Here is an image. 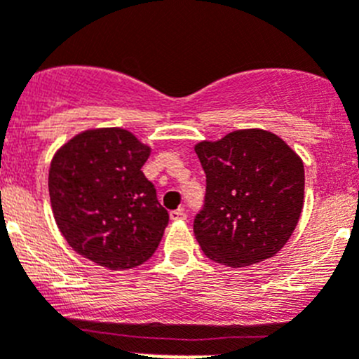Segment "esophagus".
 Listing matches in <instances>:
<instances>
[{
  "instance_id": "obj_1",
  "label": "esophagus",
  "mask_w": 359,
  "mask_h": 359,
  "mask_svg": "<svg viewBox=\"0 0 359 359\" xmlns=\"http://www.w3.org/2000/svg\"><path fill=\"white\" fill-rule=\"evenodd\" d=\"M170 217H172L173 221H184V219H186V212H184V208H177V210L170 212Z\"/></svg>"
}]
</instances>
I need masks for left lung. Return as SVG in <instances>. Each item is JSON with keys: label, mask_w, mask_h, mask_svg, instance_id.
<instances>
[{"label": "left lung", "mask_w": 359, "mask_h": 359, "mask_svg": "<svg viewBox=\"0 0 359 359\" xmlns=\"http://www.w3.org/2000/svg\"><path fill=\"white\" fill-rule=\"evenodd\" d=\"M207 175L194 236L215 263L249 266L286 245L304 208L305 172L277 135L238 130L194 147Z\"/></svg>", "instance_id": "8db88e82"}]
</instances>
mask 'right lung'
<instances>
[{
    "instance_id": "add662e5",
    "label": "right lung",
    "mask_w": 359,
    "mask_h": 359,
    "mask_svg": "<svg viewBox=\"0 0 359 359\" xmlns=\"http://www.w3.org/2000/svg\"><path fill=\"white\" fill-rule=\"evenodd\" d=\"M149 154L121 128L83 131L55 152L48 170L52 212L80 256L126 270L156 252L170 215L142 172Z\"/></svg>"
}]
</instances>
